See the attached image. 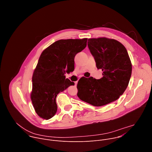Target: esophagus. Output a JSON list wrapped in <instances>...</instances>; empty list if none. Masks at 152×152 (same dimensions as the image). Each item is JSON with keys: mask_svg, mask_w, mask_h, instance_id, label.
Here are the masks:
<instances>
[{"mask_svg": "<svg viewBox=\"0 0 152 152\" xmlns=\"http://www.w3.org/2000/svg\"><path fill=\"white\" fill-rule=\"evenodd\" d=\"M77 82H75V86H77Z\"/></svg>", "mask_w": 152, "mask_h": 152, "instance_id": "esophagus-1", "label": "esophagus"}]
</instances>
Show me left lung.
<instances>
[{
	"label": "left lung",
	"mask_w": 152,
	"mask_h": 152,
	"mask_svg": "<svg viewBox=\"0 0 152 152\" xmlns=\"http://www.w3.org/2000/svg\"><path fill=\"white\" fill-rule=\"evenodd\" d=\"M88 46L103 77L79 80L77 96L83 102L101 106L117 100L127 88L132 75V64L125 47L107 38H90Z\"/></svg>",
	"instance_id": "obj_1"
}]
</instances>
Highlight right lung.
I'll return each instance as SVG.
<instances>
[{
    "instance_id": "right-lung-1",
    "label": "right lung",
    "mask_w": 152,
    "mask_h": 152,
    "mask_svg": "<svg viewBox=\"0 0 152 152\" xmlns=\"http://www.w3.org/2000/svg\"><path fill=\"white\" fill-rule=\"evenodd\" d=\"M87 38L60 39L41 54L32 76L31 99L36 113L49 120L56 113L57 95L75 83L65 74L75 69V57L86 46Z\"/></svg>"
}]
</instances>
